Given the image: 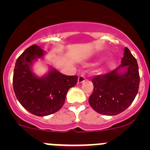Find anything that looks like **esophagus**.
Instances as JSON below:
<instances>
[{"mask_svg": "<svg viewBox=\"0 0 150 150\" xmlns=\"http://www.w3.org/2000/svg\"><path fill=\"white\" fill-rule=\"evenodd\" d=\"M85 80H86V78H85V76H83V75H80V76H79V78H78V83H83Z\"/></svg>", "mask_w": 150, "mask_h": 150, "instance_id": "esophagus-1", "label": "esophagus"}]
</instances>
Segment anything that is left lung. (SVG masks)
<instances>
[{"mask_svg":"<svg viewBox=\"0 0 150 150\" xmlns=\"http://www.w3.org/2000/svg\"><path fill=\"white\" fill-rule=\"evenodd\" d=\"M91 82L94 89L88 102L94 110L107 116L119 114L132 104L138 92L137 60L125 47L121 64L110 73L94 76Z\"/></svg>","mask_w":150,"mask_h":150,"instance_id":"8db88e82","label":"left lung"}]
</instances>
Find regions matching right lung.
Here are the masks:
<instances>
[{
  "mask_svg": "<svg viewBox=\"0 0 150 150\" xmlns=\"http://www.w3.org/2000/svg\"><path fill=\"white\" fill-rule=\"evenodd\" d=\"M45 51L32 45L17 59L13 73V89L22 107L30 113L45 116L59 111L65 101L69 88L74 86L77 76H67L52 67L44 76L38 77L33 73L32 65Z\"/></svg>",
  "mask_w": 150,
  "mask_h": 150,
  "instance_id": "obj_1",
  "label": "right lung"
}]
</instances>
